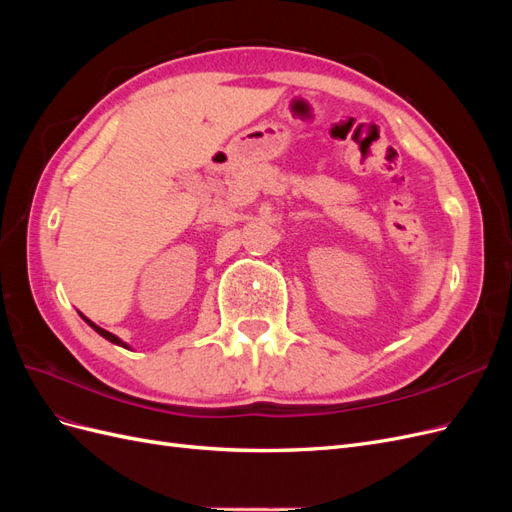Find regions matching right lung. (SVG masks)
I'll list each match as a JSON object with an SVG mask.
<instances>
[{
	"label": "right lung",
	"instance_id": "1",
	"mask_svg": "<svg viewBox=\"0 0 512 512\" xmlns=\"http://www.w3.org/2000/svg\"><path fill=\"white\" fill-rule=\"evenodd\" d=\"M81 318H83V320H85V322L89 324V327H91V329H94V331H96L98 335H102L104 339H108V342H111V344H117V346H123V348H130V346H128L126 342H123V339H119V337H117V335H113V333H108V331H104L102 327H98V324H94V322H91L89 318H85L83 314H81Z\"/></svg>",
	"mask_w": 512,
	"mask_h": 512
}]
</instances>
